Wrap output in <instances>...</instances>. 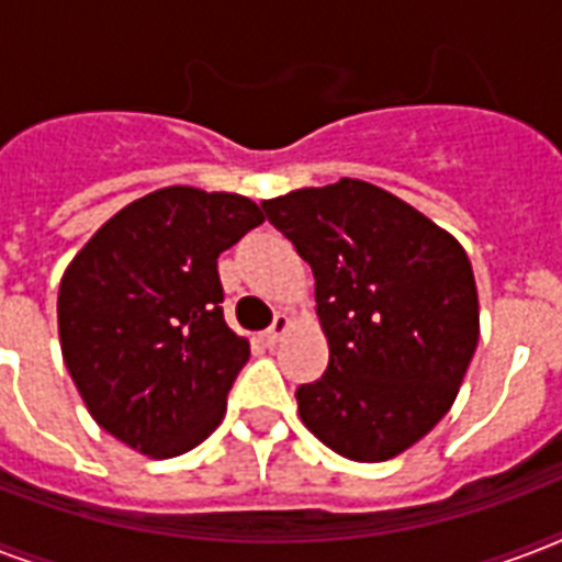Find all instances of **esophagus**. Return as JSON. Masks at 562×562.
<instances>
[{
  "instance_id": "34e87169",
  "label": "esophagus",
  "mask_w": 562,
  "mask_h": 562,
  "mask_svg": "<svg viewBox=\"0 0 562 562\" xmlns=\"http://www.w3.org/2000/svg\"><path fill=\"white\" fill-rule=\"evenodd\" d=\"M289 329H291V317L289 315H277V317H273L271 329L265 333V344H268V347H277V344L282 341V335L289 333Z\"/></svg>"
}]
</instances>
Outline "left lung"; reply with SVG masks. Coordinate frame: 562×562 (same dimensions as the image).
Masks as SVG:
<instances>
[{
  "mask_svg": "<svg viewBox=\"0 0 562 562\" xmlns=\"http://www.w3.org/2000/svg\"><path fill=\"white\" fill-rule=\"evenodd\" d=\"M315 273L329 364L300 384L303 426L333 452L391 461L452 408L479 347L461 241L396 194L341 178L262 201Z\"/></svg>",
  "mask_w": 562,
  "mask_h": 562,
  "instance_id": "obj_1",
  "label": "left lung"
}]
</instances>
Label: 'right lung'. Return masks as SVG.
I'll use <instances>...</instances> for the list:
<instances>
[{"label":"right lung","mask_w":562,"mask_h":562,"mask_svg":"<svg viewBox=\"0 0 562 562\" xmlns=\"http://www.w3.org/2000/svg\"><path fill=\"white\" fill-rule=\"evenodd\" d=\"M262 221L245 194L157 189L104 221L64 271L66 370L92 419L136 452L175 458L224 419L250 344L221 312L218 256Z\"/></svg>","instance_id":"add662e5"}]
</instances>
